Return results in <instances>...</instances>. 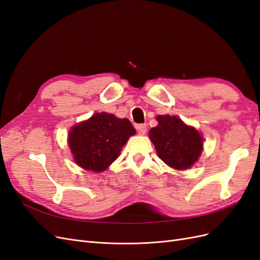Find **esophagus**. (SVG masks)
I'll return each mask as SVG.
<instances>
[{
	"label": "esophagus",
	"mask_w": 260,
	"mask_h": 260,
	"mask_svg": "<svg viewBox=\"0 0 260 260\" xmlns=\"http://www.w3.org/2000/svg\"><path fill=\"white\" fill-rule=\"evenodd\" d=\"M137 130L139 131L140 135H145L147 130V125L145 123H141L137 125Z\"/></svg>",
	"instance_id": "esophagus-1"
}]
</instances>
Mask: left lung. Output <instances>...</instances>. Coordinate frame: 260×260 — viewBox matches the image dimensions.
<instances>
[{"instance_id": "1", "label": "left lung", "mask_w": 260, "mask_h": 260, "mask_svg": "<svg viewBox=\"0 0 260 260\" xmlns=\"http://www.w3.org/2000/svg\"><path fill=\"white\" fill-rule=\"evenodd\" d=\"M158 125L149 130V139L159 158L175 169H187L199 159L203 138L176 116H157Z\"/></svg>"}]
</instances>
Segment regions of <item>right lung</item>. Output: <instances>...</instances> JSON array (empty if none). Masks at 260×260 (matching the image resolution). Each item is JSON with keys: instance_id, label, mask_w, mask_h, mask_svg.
Here are the masks:
<instances>
[{"instance_id": "1", "label": "right lung", "mask_w": 260, "mask_h": 260, "mask_svg": "<svg viewBox=\"0 0 260 260\" xmlns=\"http://www.w3.org/2000/svg\"><path fill=\"white\" fill-rule=\"evenodd\" d=\"M135 135L136 129L127 118L119 119L103 112L75 125L69 132L68 142L80 167L100 172L117 159L121 147Z\"/></svg>"}]
</instances>
